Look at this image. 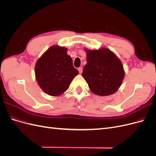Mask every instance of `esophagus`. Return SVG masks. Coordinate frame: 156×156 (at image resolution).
Returning a JSON list of instances; mask_svg holds the SVG:
<instances>
[{
    "label": "esophagus",
    "mask_w": 156,
    "mask_h": 156,
    "mask_svg": "<svg viewBox=\"0 0 156 156\" xmlns=\"http://www.w3.org/2000/svg\"><path fill=\"white\" fill-rule=\"evenodd\" d=\"M78 71H79V73H81L83 72V68H82V67H79V68H78Z\"/></svg>",
    "instance_id": "34e87169"
}]
</instances>
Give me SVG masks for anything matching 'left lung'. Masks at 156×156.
I'll return each mask as SVG.
<instances>
[{
    "label": "left lung",
    "mask_w": 156,
    "mask_h": 156,
    "mask_svg": "<svg viewBox=\"0 0 156 156\" xmlns=\"http://www.w3.org/2000/svg\"><path fill=\"white\" fill-rule=\"evenodd\" d=\"M82 76L90 90L100 96L116 92L122 83L124 71L119 58L108 49L88 51Z\"/></svg>",
    "instance_id": "obj_1"
}]
</instances>
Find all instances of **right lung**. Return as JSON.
Wrapping results in <instances>:
<instances>
[{"label": "right lung", "mask_w": 156, "mask_h": 156, "mask_svg": "<svg viewBox=\"0 0 156 156\" xmlns=\"http://www.w3.org/2000/svg\"><path fill=\"white\" fill-rule=\"evenodd\" d=\"M79 73L73 66L67 49L52 46L37 60L36 79L40 88L50 96H59L68 89L74 77Z\"/></svg>", "instance_id": "obj_1"}]
</instances>
